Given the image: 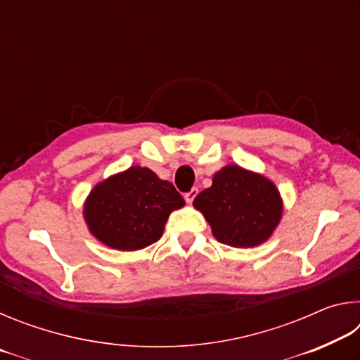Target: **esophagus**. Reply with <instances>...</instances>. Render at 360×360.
I'll return each mask as SVG.
<instances>
[{"mask_svg":"<svg viewBox=\"0 0 360 360\" xmlns=\"http://www.w3.org/2000/svg\"><path fill=\"white\" fill-rule=\"evenodd\" d=\"M197 193H198V188H195V187L192 188L191 192H186V193H184V198H186V202H187L188 205H191V203L193 202V198L197 197Z\"/></svg>","mask_w":360,"mask_h":360,"instance_id":"1","label":"esophagus"}]
</instances>
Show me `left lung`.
<instances>
[{
	"mask_svg": "<svg viewBox=\"0 0 360 360\" xmlns=\"http://www.w3.org/2000/svg\"><path fill=\"white\" fill-rule=\"evenodd\" d=\"M193 206L205 214L214 238L233 248L266 241L283 214L276 186L238 165L216 173L212 186L195 197Z\"/></svg>",
	"mask_w": 360,
	"mask_h": 360,
	"instance_id": "left-lung-1",
	"label": "left lung"
}]
</instances>
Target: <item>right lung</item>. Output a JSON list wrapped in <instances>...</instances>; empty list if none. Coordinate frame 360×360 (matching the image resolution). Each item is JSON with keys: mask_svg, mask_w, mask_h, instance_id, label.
I'll use <instances>...</instances> for the list:
<instances>
[{"mask_svg": "<svg viewBox=\"0 0 360 360\" xmlns=\"http://www.w3.org/2000/svg\"><path fill=\"white\" fill-rule=\"evenodd\" d=\"M184 198L149 168L131 167L90 192L84 217L95 238L117 251H138L160 240L173 210Z\"/></svg>", "mask_w": 360, "mask_h": 360, "instance_id": "1", "label": "right lung"}]
</instances>
